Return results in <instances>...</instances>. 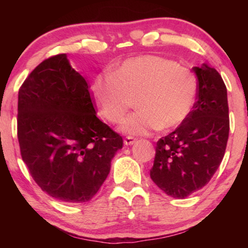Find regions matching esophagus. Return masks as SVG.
I'll use <instances>...</instances> for the list:
<instances>
[{"mask_svg":"<svg viewBox=\"0 0 248 248\" xmlns=\"http://www.w3.org/2000/svg\"><path fill=\"white\" fill-rule=\"evenodd\" d=\"M135 142H137V139L133 138V137H126L124 139V144L125 145H132V144H134Z\"/></svg>","mask_w":248,"mask_h":248,"instance_id":"34e87169","label":"esophagus"}]
</instances>
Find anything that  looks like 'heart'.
<instances>
[{
	"label": "heart",
	"mask_w": 248,
	"mask_h": 248,
	"mask_svg": "<svg viewBox=\"0 0 248 248\" xmlns=\"http://www.w3.org/2000/svg\"><path fill=\"white\" fill-rule=\"evenodd\" d=\"M198 80L187 67L157 55L124 61L110 74L97 76L91 93L107 121L118 123L137 100L139 110L122 122L131 135L169 131L184 124L198 99Z\"/></svg>",
	"instance_id": "b5f03b06"
}]
</instances>
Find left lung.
Instances as JSON below:
<instances>
[{
	"instance_id": "obj_1",
	"label": "left lung",
	"mask_w": 248,
	"mask_h": 248,
	"mask_svg": "<svg viewBox=\"0 0 248 248\" xmlns=\"http://www.w3.org/2000/svg\"><path fill=\"white\" fill-rule=\"evenodd\" d=\"M198 99L187 121L157 142L150 177L166 194L185 199L208 184L225 155L229 135L227 88L206 63L192 69Z\"/></svg>"
}]
</instances>
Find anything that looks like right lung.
<instances>
[{"mask_svg": "<svg viewBox=\"0 0 248 248\" xmlns=\"http://www.w3.org/2000/svg\"><path fill=\"white\" fill-rule=\"evenodd\" d=\"M18 140L39 187L67 203L96 195L123 147L122 137L97 117L87 81L66 54L40 63L20 88Z\"/></svg>", "mask_w": 248, "mask_h": 248, "instance_id": "obj_1", "label": "right lung"}]
</instances>
